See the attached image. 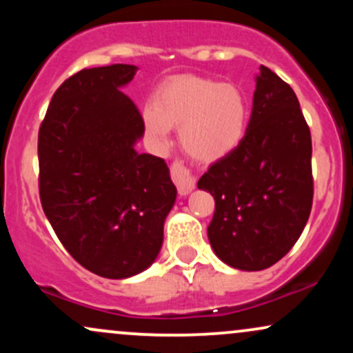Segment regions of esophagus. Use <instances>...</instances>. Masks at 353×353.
Wrapping results in <instances>:
<instances>
[{"mask_svg": "<svg viewBox=\"0 0 353 353\" xmlns=\"http://www.w3.org/2000/svg\"><path fill=\"white\" fill-rule=\"evenodd\" d=\"M171 176L174 184L177 185L181 196H188L196 188V179H194L192 172L189 171L182 163H174L171 168Z\"/></svg>", "mask_w": 353, "mask_h": 353, "instance_id": "1", "label": "esophagus"}]
</instances>
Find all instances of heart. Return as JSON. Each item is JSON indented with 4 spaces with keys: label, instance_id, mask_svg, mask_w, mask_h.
<instances>
[{
    "label": "heart",
    "instance_id": "1",
    "mask_svg": "<svg viewBox=\"0 0 353 353\" xmlns=\"http://www.w3.org/2000/svg\"><path fill=\"white\" fill-rule=\"evenodd\" d=\"M249 116V101L241 88L194 74L169 79L141 111L154 145H168L172 128L181 125L182 149L204 163L236 151L245 137Z\"/></svg>",
    "mask_w": 353,
    "mask_h": 353
}]
</instances>
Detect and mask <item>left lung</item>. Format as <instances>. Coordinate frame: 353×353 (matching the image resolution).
<instances>
[{"instance_id": "left-lung-1", "label": "left lung", "mask_w": 353, "mask_h": 353, "mask_svg": "<svg viewBox=\"0 0 353 353\" xmlns=\"http://www.w3.org/2000/svg\"><path fill=\"white\" fill-rule=\"evenodd\" d=\"M216 201L210 247L234 269L264 270L292 249L312 209V139L294 89L269 68L255 76L241 145L197 182Z\"/></svg>"}]
</instances>
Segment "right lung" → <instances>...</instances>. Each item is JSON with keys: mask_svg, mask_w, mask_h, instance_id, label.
<instances>
[{"mask_svg": "<svg viewBox=\"0 0 353 353\" xmlns=\"http://www.w3.org/2000/svg\"><path fill=\"white\" fill-rule=\"evenodd\" d=\"M136 72L132 64L76 72L54 92L39 128L44 214L68 252L106 279L152 265L177 196L164 159L136 151L143 117L121 91Z\"/></svg>", "mask_w": 353, "mask_h": 353, "instance_id": "obj_1", "label": "right lung"}]
</instances>
